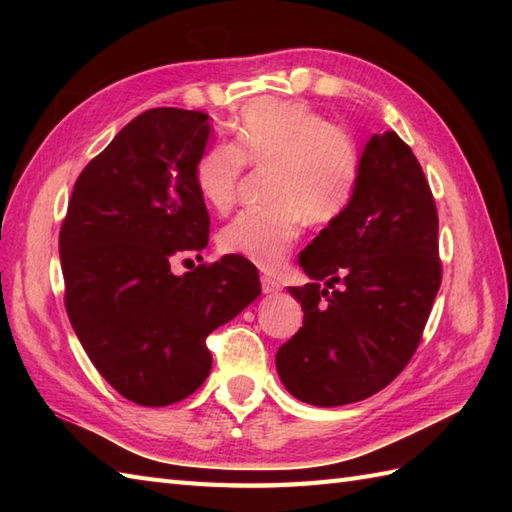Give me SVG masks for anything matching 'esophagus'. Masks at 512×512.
Listing matches in <instances>:
<instances>
[{"instance_id":"34e87169","label":"esophagus","mask_w":512,"mask_h":512,"mask_svg":"<svg viewBox=\"0 0 512 512\" xmlns=\"http://www.w3.org/2000/svg\"><path fill=\"white\" fill-rule=\"evenodd\" d=\"M262 290H264V295H275V292L281 290V284L270 275H262Z\"/></svg>"}]
</instances>
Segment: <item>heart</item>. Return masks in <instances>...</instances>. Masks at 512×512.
<instances>
[{"instance_id":"obj_1","label":"heart","mask_w":512,"mask_h":512,"mask_svg":"<svg viewBox=\"0 0 512 512\" xmlns=\"http://www.w3.org/2000/svg\"><path fill=\"white\" fill-rule=\"evenodd\" d=\"M268 169L270 204L246 209L220 233V248L264 270L286 262L310 224H330L356 191L361 151L347 129L303 101H250L233 127V145L206 149L195 167V187L213 211L224 213L237 202L244 167Z\"/></svg>"}]
</instances>
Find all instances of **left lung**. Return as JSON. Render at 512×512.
Wrapping results in <instances>:
<instances>
[{
	"mask_svg": "<svg viewBox=\"0 0 512 512\" xmlns=\"http://www.w3.org/2000/svg\"><path fill=\"white\" fill-rule=\"evenodd\" d=\"M299 266L312 284L288 288L303 325L277 352L281 383L314 407L374 396L411 361L442 279L436 202L396 132L367 140L350 204Z\"/></svg>",
	"mask_w": 512,
	"mask_h": 512,
	"instance_id": "8db88e82",
	"label": "left lung"
}]
</instances>
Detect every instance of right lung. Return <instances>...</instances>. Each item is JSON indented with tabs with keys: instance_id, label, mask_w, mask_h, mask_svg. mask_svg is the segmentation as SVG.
Returning <instances> with one entry per match:
<instances>
[{
	"instance_id": "obj_1",
	"label": "right lung",
	"mask_w": 512,
	"mask_h": 512,
	"mask_svg": "<svg viewBox=\"0 0 512 512\" xmlns=\"http://www.w3.org/2000/svg\"><path fill=\"white\" fill-rule=\"evenodd\" d=\"M209 134L202 112L136 116L81 171L61 226L72 328L107 383L143 407L191 396L211 372L206 336L262 292L255 266L237 255L171 270L173 257L209 244L195 187Z\"/></svg>"
}]
</instances>
